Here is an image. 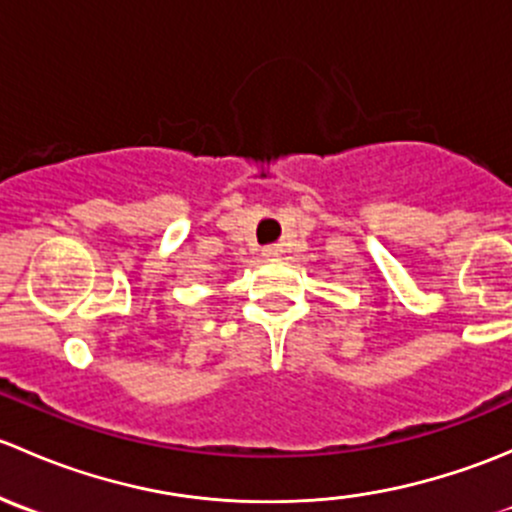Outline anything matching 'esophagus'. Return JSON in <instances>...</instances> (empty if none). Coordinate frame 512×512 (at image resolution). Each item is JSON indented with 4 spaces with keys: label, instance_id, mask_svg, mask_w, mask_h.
Wrapping results in <instances>:
<instances>
[{
    "label": "esophagus",
    "instance_id": "1",
    "mask_svg": "<svg viewBox=\"0 0 512 512\" xmlns=\"http://www.w3.org/2000/svg\"><path fill=\"white\" fill-rule=\"evenodd\" d=\"M262 255H265V257H280L282 247L280 245H265V247H262Z\"/></svg>",
    "mask_w": 512,
    "mask_h": 512
}]
</instances>
